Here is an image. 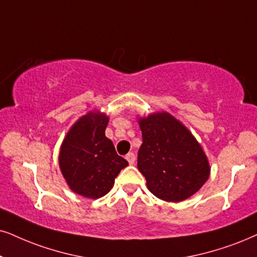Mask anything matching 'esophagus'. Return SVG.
<instances>
[{
    "label": "esophagus",
    "instance_id": "obj_1",
    "mask_svg": "<svg viewBox=\"0 0 257 257\" xmlns=\"http://www.w3.org/2000/svg\"><path fill=\"white\" fill-rule=\"evenodd\" d=\"M126 161L129 162V165H134L135 164V154H133V153H129V154H126Z\"/></svg>",
    "mask_w": 257,
    "mask_h": 257
}]
</instances>
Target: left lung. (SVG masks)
<instances>
[{
	"label": "left lung",
	"instance_id": "obj_1",
	"mask_svg": "<svg viewBox=\"0 0 257 257\" xmlns=\"http://www.w3.org/2000/svg\"><path fill=\"white\" fill-rule=\"evenodd\" d=\"M142 132L138 168L147 188L168 203L183 201L198 192L210 177L205 152L183 122L167 111L138 118Z\"/></svg>",
	"mask_w": 257,
	"mask_h": 257
}]
</instances>
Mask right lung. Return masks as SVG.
I'll return each mask as SVG.
<instances>
[{"instance_id":"add662e5","label":"right lung","mask_w":257,"mask_h":257,"mask_svg":"<svg viewBox=\"0 0 257 257\" xmlns=\"http://www.w3.org/2000/svg\"><path fill=\"white\" fill-rule=\"evenodd\" d=\"M109 117L89 111L73 123L61 142L59 167L70 190L89 199L105 196L128 161L117 155L105 136Z\"/></svg>"}]
</instances>
